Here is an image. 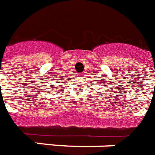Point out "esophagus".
I'll use <instances>...</instances> for the list:
<instances>
[{
    "label": "esophagus",
    "mask_w": 155,
    "mask_h": 155,
    "mask_svg": "<svg viewBox=\"0 0 155 155\" xmlns=\"http://www.w3.org/2000/svg\"><path fill=\"white\" fill-rule=\"evenodd\" d=\"M83 75H79V76H82Z\"/></svg>",
    "instance_id": "esophagus-1"
}]
</instances>
